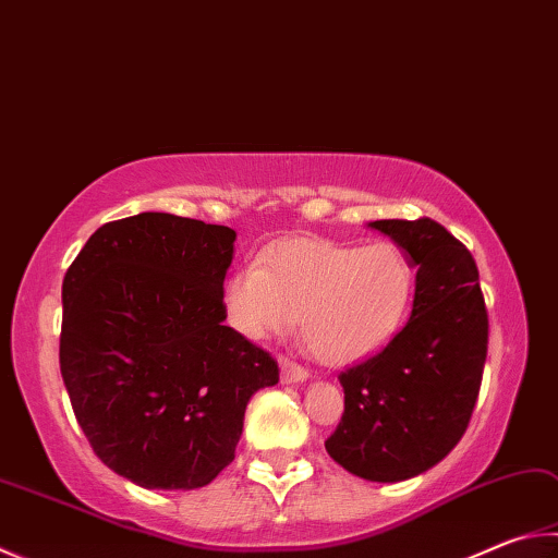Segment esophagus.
<instances>
[{
  "label": "esophagus",
  "instance_id": "34e87169",
  "mask_svg": "<svg viewBox=\"0 0 558 558\" xmlns=\"http://www.w3.org/2000/svg\"><path fill=\"white\" fill-rule=\"evenodd\" d=\"M280 380L282 383H300V380H307L310 373L300 366V363L290 361L288 356H280Z\"/></svg>",
  "mask_w": 558,
  "mask_h": 558
}]
</instances>
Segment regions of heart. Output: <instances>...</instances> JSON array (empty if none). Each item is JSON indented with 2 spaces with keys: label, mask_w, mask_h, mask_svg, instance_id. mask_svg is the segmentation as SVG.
Returning a JSON list of instances; mask_svg holds the SVG:
<instances>
[{
  "label": "heart",
  "mask_w": 558,
  "mask_h": 558,
  "mask_svg": "<svg viewBox=\"0 0 558 558\" xmlns=\"http://www.w3.org/2000/svg\"><path fill=\"white\" fill-rule=\"evenodd\" d=\"M414 266L390 241L343 246L290 239L256 263L231 272L221 292L231 327L246 339H268L300 327L312 351L347 366L380 351L408 322Z\"/></svg>",
  "instance_id": "b5f03b06"
}]
</instances>
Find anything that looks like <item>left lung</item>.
Listing matches in <instances>:
<instances>
[{
    "label": "left lung",
    "mask_w": 558,
    "mask_h": 558,
    "mask_svg": "<svg viewBox=\"0 0 558 558\" xmlns=\"http://www.w3.org/2000/svg\"><path fill=\"white\" fill-rule=\"evenodd\" d=\"M371 227L417 266L412 314L385 349L339 373L343 414L324 447L359 478L398 483L437 465L469 427L488 356V310L471 251L439 221Z\"/></svg>",
    "instance_id": "left-lung-1"
}]
</instances>
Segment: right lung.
Segmentation results:
<instances>
[{"instance_id":"1","label":"right lung","mask_w":558,"mask_h":558,"mask_svg":"<svg viewBox=\"0 0 558 558\" xmlns=\"http://www.w3.org/2000/svg\"><path fill=\"white\" fill-rule=\"evenodd\" d=\"M236 231L144 211L107 221L63 278L60 373L89 447L150 490H192L234 461L266 349L225 324Z\"/></svg>"}]
</instances>
